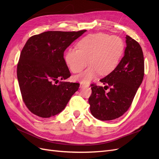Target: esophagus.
Masks as SVG:
<instances>
[{
  "label": "esophagus",
  "mask_w": 159,
  "mask_h": 159,
  "mask_svg": "<svg viewBox=\"0 0 159 159\" xmlns=\"http://www.w3.org/2000/svg\"><path fill=\"white\" fill-rule=\"evenodd\" d=\"M88 88L89 87V85L88 84H80V88Z\"/></svg>",
  "instance_id": "obj_1"
}]
</instances>
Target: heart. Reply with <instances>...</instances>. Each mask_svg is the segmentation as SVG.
<instances>
[{
	"label": "heart",
	"mask_w": 159,
	"mask_h": 159,
	"mask_svg": "<svg viewBox=\"0 0 159 159\" xmlns=\"http://www.w3.org/2000/svg\"><path fill=\"white\" fill-rule=\"evenodd\" d=\"M78 48H70L65 53L67 65L74 73L82 71L89 62L91 65L75 80L88 84L101 75H106L117 66L123 54L125 44L121 38L98 33L83 38Z\"/></svg>",
	"instance_id": "b5f03b06"
}]
</instances>
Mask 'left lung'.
Instances as JSON below:
<instances>
[{
	"label": "left lung",
	"instance_id": "obj_1",
	"mask_svg": "<svg viewBox=\"0 0 159 159\" xmlns=\"http://www.w3.org/2000/svg\"><path fill=\"white\" fill-rule=\"evenodd\" d=\"M124 56L110 74L99 81L105 85L91 84L89 98L90 111L101 121L113 120L125 113L131 106L144 77V57L139 43L126 36ZM108 88L107 93L105 91Z\"/></svg>",
	"mask_w": 159,
	"mask_h": 159
}]
</instances>
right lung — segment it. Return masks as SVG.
<instances>
[{"label":"right lung","instance_id":"obj_1","mask_svg":"<svg viewBox=\"0 0 159 159\" xmlns=\"http://www.w3.org/2000/svg\"><path fill=\"white\" fill-rule=\"evenodd\" d=\"M86 31H48L27 40L18 63L17 78L24 102L32 113L43 118L54 116L78 90V83H57L71 75L64 51Z\"/></svg>","mask_w":159,"mask_h":159}]
</instances>
